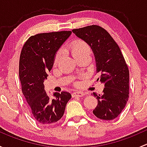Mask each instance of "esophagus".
Masks as SVG:
<instances>
[{"label":"esophagus","mask_w":147,"mask_h":147,"mask_svg":"<svg viewBox=\"0 0 147 147\" xmlns=\"http://www.w3.org/2000/svg\"><path fill=\"white\" fill-rule=\"evenodd\" d=\"M85 95V94H84V92H80V91H77V92H75L72 93V97H83V96Z\"/></svg>","instance_id":"obj_1"}]
</instances>
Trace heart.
<instances>
[{
    "instance_id": "obj_1",
    "label": "heart",
    "mask_w": 147,
    "mask_h": 147,
    "mask_svg": "<svg viewBox=\"0 0 147 147\" xmlns=\"http://www.w3.org/2000/svg\"><path fill=\"white\" fill-rule=\"evenodd\" d=\"M72 53H73V55L75 57L76 56L84 54L86 53H90L91 50H90V47L89 46L87 42H85L84 41L82 40H77L72 44ZM63 53V50H60L56 54L55 57V62H57L59 60V59L61 57Z\"/></svg>"
}]
</instances>
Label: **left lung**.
<instances>
[{
    "label": "left lung",
    "instance_id": "left-lung-1",
    "mask_svg": "<svg viewBox=\"0 0 147 147\" xmlns=\"http://www.w3.org/2000/svg\"><path fill=\"white\" fill-rule=\"evenodd\" d=\"M77 37L91 47L95 59L97 73L105 84L103 93L97 94V106L93 114L103 120L117 117L125 107L129 98V72L119 47L109 32L99 26L72 30Z\"/></svg>",
    "mask_w": 147,
    "mask_h": 147
}]
</instances>
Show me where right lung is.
Segmentation results:
<instances>
[{"instance_id": "1", "label": "right lung", "mask_w": 147, "mask_h": 147, "mask_svg": "<svg viewBox=\"0 0 147 147\" xmlns=\"http://www.w3.org/2000/svg\"><path fill=\"white\" fill-rule=\"evenodd\" d=\"M71 34V31L37 34L26 41L21 50L19 77L22 92L32 117L41 125L53 124L61 119L72 97L67 92H54L50 97L44 86L56 53Z\"/></svg>"}]
</instances>
